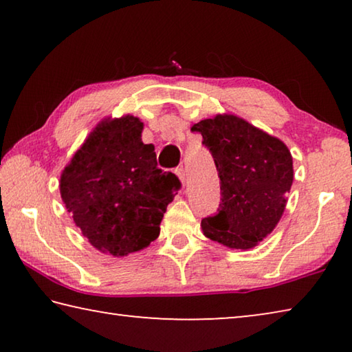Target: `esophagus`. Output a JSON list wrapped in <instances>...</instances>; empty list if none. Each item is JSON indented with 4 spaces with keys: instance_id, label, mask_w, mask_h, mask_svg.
Here are the masks:
<instances>
[{
    "instance_id": "1",
    "label": "esophagus",
    "mask_w": 352,
    "mask_h": 352,
    "mask_svg": "<svg viewBox=\"0 0 352 352\" xmlns=\"http://www.w3.org/2000/svg\"><path fill=\"white\" fill-rule=\"evenodd\" d=\"M175 174L178 175V178H180V182L183 183V186H184V184H186V174H184V169L183 168L175 169Z\"/></svg>"
}]
</instances>
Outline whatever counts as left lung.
<instances>
[{
	"label": "left lung",
	"mask_w": 352,
	"mask_h": 352,
	"mask_svg": "<svg viewBox=\"0 0 352 352\" xmlns=\"http://www.w3.org/2000/svg\"><path fill=\"white\" fill-rule=\"evenodd\" d=\"M190 130L201 133L220 178L219 212L201 220L204 234L230 248L256 247L287 204L294 182L287 146L233 115L204 119Z\"/></svg>",
	"instance_id": "8db88e82"
}]
</instances>
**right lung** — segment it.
<instances>
[{
    "label": "right lung",
    "instance_id": "obj_1",
    "mask_svg": "<svg viewBox=\"0 0 352 352\" xmlns=\"http://www.w3.org/2000/svg\"><path fill=\"white\" fill-rule=\"evenodd\" d=\"M142 122L124 116L100 122L71 158L60 194L76 226L94 248L126 256L160 234L166 208L182 188L141 141Z\"/></svg>",
    "mask_w": 352,
    "mask_h": 352
}]
</instances>
